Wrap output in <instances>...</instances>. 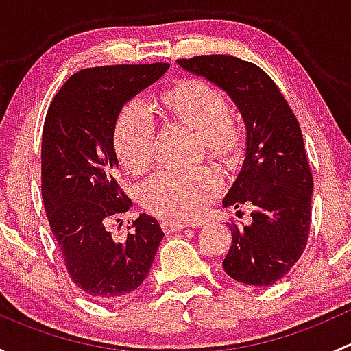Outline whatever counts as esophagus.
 I'll use <instances>...</instances> for the list:
<instances>
[{
  "instance_id": "esophagus-1",
  "label": "esophagus",
  "mask_w": 351,
  "mask_h": 351,
  "mask_svg": "<svg viewBox=\"0 0 351 351\" xmlns=\"http://www.w3.org/2000/svg\"><path fill=\"white\" fill-rule=\"evenodd\" d=\"M161 228L166 234H169V232H176V231H182V229L189 228V224H186V222H182V221H162Z\"/></svg>"
}]
</instances>
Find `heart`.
<instances>
[{
  "instance_id": "obj_1",
  "label": "heart",
  "mask_w": 351,
  "mask_h": 351,
  "mask_svg": "<svg viewBox=\"0 0 351 351\" xmlns=\"http://www.w3.org/2000/svg\"><path fill=\"white\" fill-rule=\"evenodd\" d=\"M161 105L173 120L195 130L204 149L222 165L232 166L243 151V129L229 113L222 91L202 80H182L161 95ZM154 123L144 105L132 101L120 110L113 125V151L120 166L132 175L153 161ZM222 189L215 169L165 171L141 189V202L151 214L168 221H190L204 212Z\"/></svg>"
}]
</instances>
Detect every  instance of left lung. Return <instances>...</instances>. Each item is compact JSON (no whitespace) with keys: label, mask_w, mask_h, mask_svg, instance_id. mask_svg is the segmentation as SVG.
<instances>
[{"label":"left lung","mask_w":351,"mask_h":351,"mask_svg":"<svg viewBox=\"0 0 351 351\" xmlns=\"http://www.w3.org/2000/svg\"><path fill=\"white\" fill-rule=\"evenodd\" d=\"M178 64L224 90L246 125V158L222 205L251 207V224L229 226L232 243L222 268L239 284H275L304 253L311 229L314 183L299 122L274 80L253 62L215 54Z\"/></svg>","instance_id":"8db88e82"}]
</instances>
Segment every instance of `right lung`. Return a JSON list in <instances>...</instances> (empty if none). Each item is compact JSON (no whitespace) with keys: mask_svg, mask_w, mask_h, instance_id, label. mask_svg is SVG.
<instances>
[{"mask_svg":"<svg viewBox=\"0 0 351 351\" xmlns=\"http://www.w3.org/2000/svg\"><path fill=\"white\" fill-rule=\"evenodd\" d=\"M168 67L154 62L83 69L66 81L45 115V212L71 280L97 302L120 299L143 284L165 236L147 214L132 222L123 241L112 238L107 222L132 204L115 178V120Z\"/></svg>","mask_w":351,"mask_h":351,"instance_id":"obj_1","label":"right lung"}]
</instances>
